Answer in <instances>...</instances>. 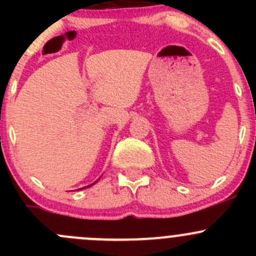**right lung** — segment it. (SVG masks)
Here are the masks:
<instances>
[{"instance_id":"add662e5","label":"right lung","mask_w":256,"mask_h":256,"mask_svg":"<svg viewBox=\"0 0 256 256\" xmlns=\"http://www.w3.org/2000/svg\"><path fill=\"white\" fill-rule=\"evenodd\" d=\"M92 184H94V183H92ZM88 187H89V186H88Z\"/></svg>"}]
</instances>
